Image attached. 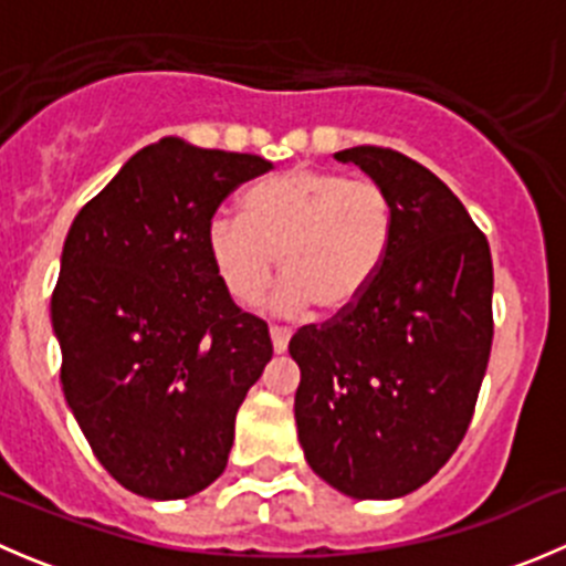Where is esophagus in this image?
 I'll return each mask as SVG.
<instances>
[{"mask_svg": "<svg viewBox=\"0 0 566 566\" xmlns=\"http://www.w3.org/2000/svg\"><path fill=\"white\" fill-rule=\"evenodd\" d=\"M271 342H273V350L284 353V350H287L290 331L282 328V325H271Z\"/></svg>", "mask_w": 566, "mask_h": 566, "instance_id": "esophagus-1", "label": "esophagus"}]
</instances>
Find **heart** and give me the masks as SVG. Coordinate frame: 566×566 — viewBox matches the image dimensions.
Returning <instances> with one entry per match:
<instances>
[{
    "mask_svg": "<svg viewBox=\"0 0 566 566\" xmlns=\"http://www.w3.org/2000/svg\"><path fill=\"white\" fill-rule=\"evenodd\" d=\"M397 238V202L378 180L293 167L251 182L241 216L208 221L205 251L241 306H256L279 271L284 306L339 317L378 282Z\"/></svg>",
    "mask_w": 566,
    "mask_h": 566,
    "instance_id": "1",
    "label": "heart"
}]
</instances>
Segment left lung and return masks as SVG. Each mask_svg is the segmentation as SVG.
<instances>
[{"label":"left lung","mask_w":566,"mask_h":566,"mask_svg":"<svg viewBox=\"0 0 566 566\" xmlns=\"http://www.w3.org/2000/svg\"><path fill=\"white\" fill-rule=\"evenodd\" d=\"M389 188L397 238L361 304L290 339L306 462L353 499L430 482L465 438L493 347V260L443 180L391 147L336 153Z\"/></svg>","instance_id":"8db88e82"}]
</instances>
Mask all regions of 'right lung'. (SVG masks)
<instances>
[{"label": "right lung", "instance_id": "right-lung-1", "mask_svg": "<svg viewBox=\"0 0 566 566\" xmlns=\"http://www.w3.org/2000/svg\"><path fill=\"white\" fill-rule=\"evenodd\" d=\"M268 169L260 156L167 136L73 219L51 295L62 391L130 493L188 499L224 473L235 413L273 345L265 319L216 279L205 230Z\"/></svg>", "mask_w": 566, "mask_h": 566}]
</instances>
